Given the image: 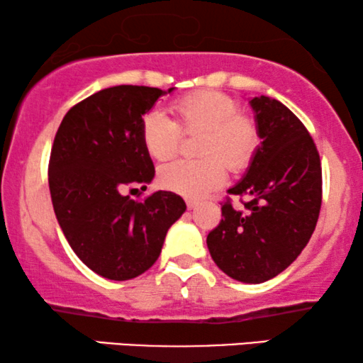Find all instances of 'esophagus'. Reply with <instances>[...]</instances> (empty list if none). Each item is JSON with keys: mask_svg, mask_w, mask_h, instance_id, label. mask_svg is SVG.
Masks as SVG:
<instances>
[{"mask_svg": "<svg viewBox=\"0 0 363 363\" xmlns=\"http://www.w3.org/2000/svg\"><path fill=\"white\" fill-rule=\"evenodd\" d=\"M186 206H188V210H196V208L200 206V203L195 200H186Z\"/></svg>", "mask_w": 363, "mask_h": 363, "instance_id": "34e87169", "label": "esophagus"}]
</instances>
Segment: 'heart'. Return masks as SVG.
I'll list each match as a JSON object with an SVG mask.
<instances>
[{"mask_svg":"<svg viewBox=\"0 0 363 363\" xmlns=\"http://www.w3.org/2000/svg\"><path fill=\"white\" fill-rule=\"evenodd\" d=\"M238 101L218 91H200L173 102L177 122L160 111L147 112L140 137L148 155L165 162L178 152L182 132H201L198 160H177L162 167L160 183L185 198H201L226 180V167L240 173L251 165L259 148L255 118L238 112Z\"/></svg>","mask_w":363,"mask_h":363,"instance_id":"heart-1","label":"heart"}]
</instances>
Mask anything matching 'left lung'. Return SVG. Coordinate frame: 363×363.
I'll return each instance as SVG.
<instances>
[{
  "instance_id": "obj_1",
  "label": "left lung",
  "mask_w": 363,
  "mask_h": 363,
  "mask_svg": "<svg viewBox=\"0 0 363 363\" xmlns=\"http://www.w3.org/2000/svg\"><path fill=\"white\" fill-rule=\"evenodd\" d=\"M250 106L261 145L230 195L247 196L246 211L228 200L206 238L216 266L246 284L269 281L297 259L319 220L322 168L315 143L299 118L276 99Z\"/></svg>"
}]
</instances>
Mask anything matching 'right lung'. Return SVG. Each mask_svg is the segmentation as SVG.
I'll return each mask as SVG.
<instances>
[{"instance_id": "obj_1", "label": "right lung", "mask_w": 363, "mask_h": 363, "mask_svg": "<svg viewBox=\"0 0 363 363\" xmlns=\"http://www.w3.org/2000/svg\"><path fill=\"white\" fill-rule=\"evenodd\" d=\"M172 91L104 89L74 106L54 137L49 191L57 223L79 259L106 279L127 281L150 269L167 231L186 210L172 191L145 201L122 195L128 185L147 190L155 177L140 123Z\"/></svg>"}]
</instances>
